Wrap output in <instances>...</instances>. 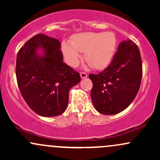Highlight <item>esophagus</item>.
Wrapping results in <instances>:
<instances>
[{
    "label": "esophagus",
    "mask_w": 160,
    "mask_h": 160,
    "mask_svg": "<svg viewBox=\"0 0 160 160\" xmlns=\"http://www.w3.org/2000/svg\"><path fill=\"white\" fill-rule=\"evenodd\" d=\"M87 76H88V74H86V72H80V77H81L82 79L87 78Z\"/></svg>",
    "instance_id": "obj_1"
}]
</instances>
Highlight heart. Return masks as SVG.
<instances>
[{"label": "heart", "mask_w": 160, "mask_h": 160, "mask_svg": "<svg viewBox=\"0 0 160 160\" xmlns=\"http://www.w3.org/2000/svg\"><path fill=\"white\" fill-rule=\"evenodd\" d=\"M117 47V39L113 32H85L76 34L64 42L62 50L68 63L72 67L78 65L80 52H84L86 61L93 68H105L111 63Z\"/></svg>", "instance_id": "heart-1"}]
</instances>
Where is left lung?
<instances>
[{"label": "left lung", "mask_w": 160, "mask_h": 160, "mask_svg": "<svg viewBox=\"0 0 160 160\" xmlns=\"http://www.w3.org/2000/svg\"><path fill=\"white\" fill-rule=\"evenodd\" d=\"M91 98L95 109L105 115L117 114L132 102L140 88L142 62L140 50L132 40L119 45L109 65L98 74H90Z\"/></svg>", "instance_id": "1"}]
</instances>
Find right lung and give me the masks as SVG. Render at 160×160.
I'll list each match as a JSON object with an SVG mask.
<instances>
[{
	"mask_svg": "<svg viewBox=\"0 0 160 160\" xmlns=\"http://www.w3.org/2000/svg\"><path fill=\"white\" fill-rule=\"evenodd\" d=\"M61 43L57 39L38 34L18 52L16 75L18 86L29 108L42 117L64 113L68 92L80 82L78 72L63 62ZM42 48L43 56L37 54Z\"/></svg>",
	"mask_w": 160,
	"mask_h": 160,
	"instance_id": "add662e5",
	"label": "right lung"
}]
</instances>
